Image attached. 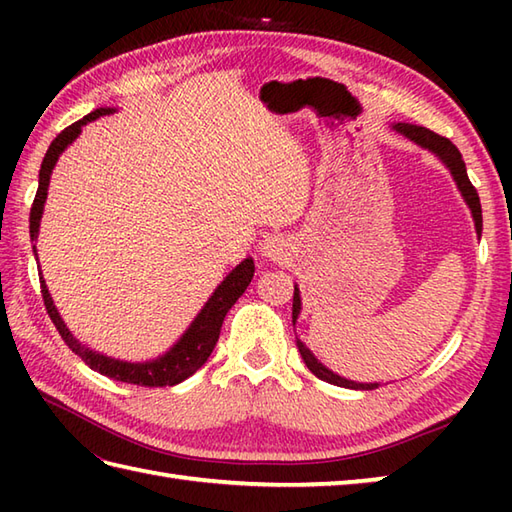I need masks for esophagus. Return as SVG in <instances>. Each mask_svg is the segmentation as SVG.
I'll return each instance as SVG.
<instances>
[{"label":"esophagus","mask_w":512,"mask_h":512,"mask_svg":"<svg viewBox=\"0 0 512 512\" xmlns=\"http://www.w3.org/2000/svg\"><path fill=\"white\" fill-rule=\"evenodd\" d=\"M262 255L268 257L270 262H284L288 257V244L281 237H268L262 244Z\"/></svg>","instance_id":"1"}]
</instances>
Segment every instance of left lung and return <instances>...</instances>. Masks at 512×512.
I'll list each match as a JSON object with an SVG mask.
<instances>
[{
	"mask_svg": "<svg viewBox=\"0 0 512 512\" xmlns=\"http://www.w3.org/2000/svg\"><path fill=\"white\" fill-rule=\"evenodd\" d=\"M396 129H398L400 134H405L407 138H411L413 143H418L422 147L431 149L433 154L440 156V160L444 162V165L451 169L453 178H455V182H458V187H460V191L464 195L466 204L471 206V213H473L477 233H482V204H480V195H477V189L473 187L471 180H469V173H466V165H464V160H462V154L458 151V147H455L449 138H444V136H440L436 132H431V129H427V127L400 123V125H396ZM299 310H301V299H299V290L295 288V299H292V319L299 317ZM297 345H299V352H301L303 363L308 365V369H310L314 376L325 380V383L347 387V389H374V387H378L376 383L363 385V383H352V380H345L341 376H336L334 372H330L328 367H323L317 361V358L312 356V352L308 350L306 345H303V343H297Z\"/></svg>",
	"mask_w": 512,
	"mask_h": 512,
	"instance_id": "8db88e82",
	"label": "left lung"
}]
</instances>
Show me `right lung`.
<instances>
[{
	"label": "right lung",
	"instance_id": "right-lung-1",
	"mask_svg": "<svg viewBox=\"0 0 512 512\" xmlns=\"http://www.w3.org/2000/svg\"><path fill=\"white\" fill-rule=\"evenodd\" d=\"M112 112L114 110H110V107L94 110L88 116H83L81 121H76L70 127H65L63 132L50 143L46 156H43V162H41L39 189H37L35 200H32V209H30V239H37L39 220L43 213V202H46V195H48L50 173H52L54 165H57L61 151L81 134L83 125H88L90 121H94V118L112 114ZM35 255H37V248H35ZM253 273H255L253 259H244V262L239 264L233 273L222 281L220 286H217L213 297L206 301V306L202 308L198 317H195L191 328L184 332L182 339L173 345L165 356H160V358H156V361H149V363H123V361H116V358L96 354V352L88 350L85 345H81L70 334V330L65 328V323L61 321L59 312L52 303L50 292H48L46 284H43V277H39V281H41L43 306H46L54 328L59 330L65 345H68L76 356H81V361H85V365H90L94 372H99L103 376L121 380V383H132V385H140V387H167V385L171 387V385L182 383L184 378L193 376L206 363V358L211 356L217 339H220V330H222L226 312L231 310L233 303L244 295V290L248 288L250 279H253Z\"/></svg>",
	"mask_w": 512,
	"mask_h": 512
}]
</instances>
